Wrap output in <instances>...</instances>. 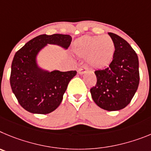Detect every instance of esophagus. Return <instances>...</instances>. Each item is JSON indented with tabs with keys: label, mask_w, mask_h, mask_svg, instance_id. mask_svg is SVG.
Instances as JSON below:
<instances>
[{
	"label": "esophagus",
	"mask_w": 151,
	"mask_h": 151,
	"mask_svg": "<svg viewBox=\"0 0 151 151\" xmlns=\"http://www.w3.org/2000/svg\"><path fill=\"white\" fill-rule=\"evenodd\" d=\"M88 68L87 67H86V65H81V67H80V68L78 69V70H77V72H78L79 74H84V73H86V71H87Z\"/></svg>",
	"instance_id": "esophagus-1"
}]
</instances>
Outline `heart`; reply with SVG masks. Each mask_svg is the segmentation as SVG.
I'll list each match as a JSON object with an SVG mask.
<instances>
[{"label":"heart","mask_w":151,"mask_h":151,"mask_svg":"<svg viewBox=\"0 0 151 151\" xmlns=\"http://www.w3.org/2000/svg\"><path fill=\"white\" fill-rule=\"evenodd\" d=\"M74 50L78 56L86 58L89 66L93 68H102L112 62L115 45L108 35H86L76 40Z\"/></svg>","instance_id":"1"}]
</instances>
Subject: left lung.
<instances>
[{
	"mask_svg": "<svg viewBox=\"0 0 151 151\" xmlns=\"http://www.w3.org/2000/svg\"><path fill=\"white\" fill-rule=\"evenodd\" d=\"M115 52L109 67L95 71L97 83L91 88L93 101L106 111L126 108L135 96L139 84L138 58L128 42L109 32Z\"/></svg>",
	"mask_w": 151,
	"mask_h": 151,
	"instance_id": "1",
	"label": "left lung"
}]
</instances>
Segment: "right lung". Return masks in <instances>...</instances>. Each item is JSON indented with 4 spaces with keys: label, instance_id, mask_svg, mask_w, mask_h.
I'll return each mask as SVG.
<instances>
[{
    "label": "right lung",
    "instance_id": "add662e5",
    "mask_svg": "<svg viewBox=\"0 0 151 151\" xmlns=\"http://www.w3.org/2000/svg\"><path fill=\"white\" fill-rule=\"evenodd\" d=\"M71 40V36L68 35H41L16 52L11 65L10 86L20 105L27 111L47 114L61 104L68 83L77 71L44 70L37 65V56L47 44L67 50Z\"/></svg>",
    "mask_w": 151,
    "mask_h": 151
}]
</instances>
